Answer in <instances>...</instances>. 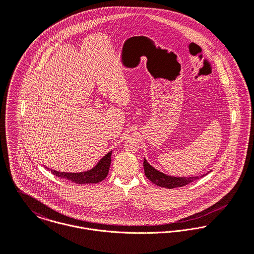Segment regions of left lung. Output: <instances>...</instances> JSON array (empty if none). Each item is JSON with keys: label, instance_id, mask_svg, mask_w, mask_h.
I'll use <instances>...</instances> for the list:
<instances>
[{"label": "left lung", "instance_id": "8db88e82", "mask_svg": "<svg viewBox=\"0 0 254 254\" xmlns=\"http://www.w3.org/2000/svg\"><path fill=\"white\" fill-rule=\"evenodd\" d=\"M144 170H145V177L155 184L158 187H163L167 189H173V188H178V187H183L186 186L191 182L195 181L199 178H202L205 176V174L201 176H196V177H172V176H167L156 169H154L146 160L144 159Z\"/></svg>", "mask_w": 254, "mask_h": 254}]
</instances>
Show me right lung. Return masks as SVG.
Listing matches in <instances>:
<instances>
[{
	"instance_id": "1",
	"label": "right lung",
	"mask_w": 254,
	"mask_h": 254,
	"mask_svg": "<svg viewBox=\"0 0 254 254\" xmlns=\"http://www.w3.org/2000/svg\"><path fill=\"white\" fill-rule=\"evenodd\" d=\"M111 153L112 151H109L107 153L100 161L99 163L91 170L86 172H80V173H65V172H59L55 170H51V172L62 178L68 181L76 183V184H97L106 179V177L109 174V166L111 162ZM49 169V168H48Z\"/></svg>"
}]
</instances>
